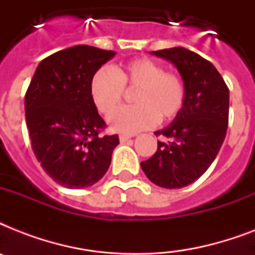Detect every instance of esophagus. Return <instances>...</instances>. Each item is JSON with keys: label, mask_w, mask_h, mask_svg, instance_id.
I'll use <instances>...</instances> for the list:
<instances>
[{"label": "esophagus", "mask_w": 255, "mask_h": 255, "mask_svg": "<svg viewBox=\"0 0 255 255\" xmlns=\"http://www.w3.org/2000/svg\"><path fill=\"white\" fill-rule=\"evenodd\" d=\"M129 139H131V136H128V135H120L119 136L120 143H126V141H128Z\"/></svg>", "instance_id": "esophagus-1"}]
</instances>
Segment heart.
Wrapping results in <instances>:
<instances>
[{
  "instance_id": "b5f03b06",
  "label": "heart",
  "mask_w": 255,
  "mask_h": 255,
  "mask_svg": "<svg viewBox=\"0 0 255 255\" xmlns=\"http://www.w3.org/2000/svg\"><path fill=\"white\" fill-rule=\"evenodd\" d=\"M126 89H136L135 106L115 110ZM92 102L100 114L110 115L111 129L136 133L152 128L159 122H169L180 114L186 98L185 82L149 58H136L119 70L103 67L92 77Z\"/></svg>"
}]
</instances>
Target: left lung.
Wrapping results in <instances>:
<instances>
[{
	"label": "left lung",
	"mask_w": 255,
	"mask_h": 255,
	"mask_svg": "<svg viewBox=\"0 0 255 255\" xmlns=\"http://www.w3.org/2000/svg\"><path fill=\"white\" fill-rule=\"evenodd\" d=\"M177 67L185 82L184 107L172 124L156 135L155 155L140 164L153 184L177 189L194 182L213 163L226 136L229 122V88L209 61L184 47L152 51Z\"/></svg>",
	"instance_id": "1"
}]
</instances>
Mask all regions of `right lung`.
Here are the masks:
<instances>
[{
	"instance_id": "right-lung-1",
	"label": "right lung",
	"mask_w": 255,
	"mask_h": 255,
	"mask_svg": "<svg viewBox=\"0 0 255 255\" xmlns=\"http://www.w3.org/2000/svg\"><path fill=\"white\" fill-rule=\"evenodd\" d=\"M115 51L87 45L61 50L38 65L25 95L31 148L45 172L59 185H94L111 164L118 135L106 128L92 102L95 73Z\"/></svg>"
}]
</instances>
